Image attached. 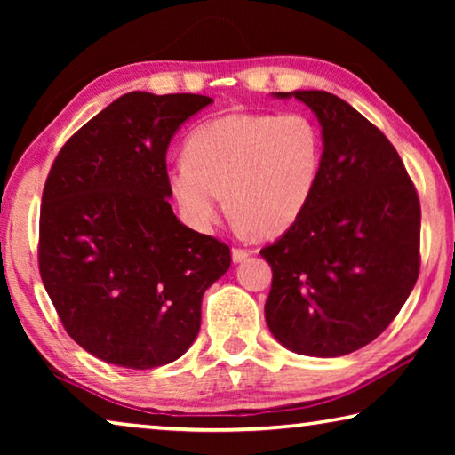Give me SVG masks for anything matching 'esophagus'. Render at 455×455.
Segmentation results:
<instances>
[{
    "mask_svg": "<svg viewBox=\"0 0 455 455\" xmlns=\"http://www.w3.org/2000/svg\"><path fill=\"white\" fill-rule=\"evenodd\" d=\"M251 255V251L246 249H233V260L235 263H243V260Z\"/></svg>",
    "mask_w": 455,
    "mask_h": 455,
    "instance_id": "34e87169",
    "label": "esophagus"
}]
</instances>
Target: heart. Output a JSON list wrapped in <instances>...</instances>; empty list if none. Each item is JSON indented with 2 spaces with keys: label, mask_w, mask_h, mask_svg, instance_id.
Returning a JSON list of instances; mask_svg holds the SVG:
<instances>
[{
  "label": "heart",
  "mask_w": 455,
  "mask_h": 455,
  "mask_svg": "<svg viewBox=\"0 0 455 455\" xmlns=\"http://www.w3.org/2000/svg\"><path fill=\"white\" fill-rule=\"evenodd\" d=\"M321 158V132L303 114H227L188 136L168 182L192 227L211 228L225 195L238 225L271 238L309 204Z\"/></svg>",
  "instance_id": "obj_1"
}]
</instances>
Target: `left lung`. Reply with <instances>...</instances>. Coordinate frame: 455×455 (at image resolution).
Segmentation results:
<instances>
[{
	"instance_id": "left-lung-1",
	"label": "left lung",
	"mask_w": 455,
	"mask_h": 455,
	"mask_svg": "<svg viewBox=\"0 0 455 455\" xmlns=\"http://www.w3.org/2000/svg\"><path fill=\"white\" fill-rule=\"evenodd\" d=\"M275 96L311 108L323 158L301 217L260 251L273 271L265 319L283 347L341 357L379 337L415 287L419 198L394 144L345 100L323 90Z\"/></svg>"
}]
</instances>
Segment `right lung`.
<instances>
[{
	"mask_svg": "<svg viewBox=\"0 0 455 455\" xmlns=\"http://www.w3.org/2000/svg\"><path fill=\"white\" fill-rule=\"evenodd\" d=\"M212 102L130 92L53 160L40 211V275L61 325L106 363L152 369L195 343L204 291L230 249L176 219L166 150Z\"/></svg>",
	"mask_w": 455,
	"mask_h": 455,
	"instance_id": "add662e5",
	"label": "right lung"
}]
</instances>
